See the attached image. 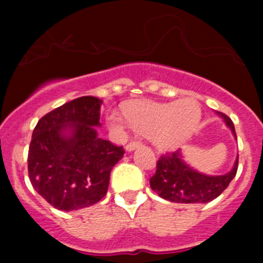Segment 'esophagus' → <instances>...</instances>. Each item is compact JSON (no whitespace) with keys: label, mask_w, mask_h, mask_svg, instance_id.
Wrapping results in <instances>:
<instances>
[{"label":"esophagus","mask_w":263,"mask_h":263,"mask_svg":"<svg viewBox=\"0 0 263 263\" xmlns=\"http://www.w3.org/2000/svg\"><path fill=\"white\" fill-rule=\"evenodd\" d=\"M139 145H141V142H139L138 139H134V141H130L125 148H126V152L130 153V152H133V150H136Z\"/></svg>","instance_id":"34e87169"}]
</instances>
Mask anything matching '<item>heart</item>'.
<instances>
[{
  "label": "heart",
  "mask_w": 263,
  "mask_h": 263,
  "mask_svg": "<svg viewBox=\"0 0 263 263\" xmlns=\"http://www.w3.org/2000/svg\"><path fill=\"white\" fill-rule=\"evenodd\" d=\"M127 121L118 113H110L108 125L115 130H125L127 122L162 150H174L194 134L201 117L200 105L192 97L173 103L141 101L125 109Z\"/></svg>",
  "instance_id": "heart-1"
}]
</instances>
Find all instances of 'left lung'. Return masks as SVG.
I'll use <instances>...</instances> for the list:
<instances>
[{"label":"left lung","instance_id":"8db88e82","mask_svg":"<svg viewBox=\"0 0 263 263\" xmlns=\"http://www.w3.org/2000/svg\"><path fill=\"white\" fill-rule=\"evenodd\" d=\"M227 127L232 132L234 139L236 130L228 116L217 111ZM238 167V155L236 157L231 171L222 175H206L197 171L184 160L182 150L164 154L157 163V171L150 178V187L160 197L173 203L201 204L210 203L224 192L225 188L236 176Z\"/></svg>","mask_w":263,"mask_h":263}]
</instances>
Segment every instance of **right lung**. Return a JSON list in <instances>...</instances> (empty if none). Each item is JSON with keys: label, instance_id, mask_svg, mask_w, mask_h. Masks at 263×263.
Wrapping results in <instances>:
<instances>
[{"label": "right lung", "instance_id": "right-lung-1", "mask_svg": "<svg viewBox=\"0 0 263 263\" xmlns=\"http://www.w3.org/2000/svg\"><path fill=\"white\" fill-rule=\"evenodd\" d=\"M103 100L84 96L41 118L29 147L32 187L59 211L99 203L108 192L110 171L125 150L100 138Z\"/></svg>", "mask_w": 263, "mask_h": 263}]
</instances>
